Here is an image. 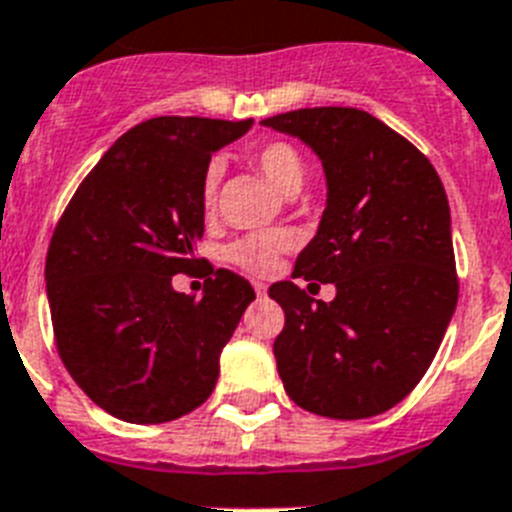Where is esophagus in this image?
I'll list each match as a JSON object with an SVG mask.
<instances>
[{"label": "esophagus", "instance_id": "obj_1", "mask_svg": "<svg viewBox=\"0 0 512 512\" xmlns=\"http://www.w3.org/2000/svg\"><path fill=\"white\" fill-rule=\"evenodd\" d=\"M255 291H257V296H265L268 286H265V283H260V281H255Z\"/></svg>", "mask_w": 512, "mask_h": 512}]
</instances>
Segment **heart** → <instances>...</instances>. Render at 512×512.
<instances>
[{
	"mask_svg": "<svg viewBox=\"0 0 512 512\" xmlns=\"http://www.w3.org/2000/svg\"><path fill=\"white\" fill-rule=\"evenodd\" d=\"M249 163L255 166L270 184H276L283 195H296L307 176V161L302 150L283 137L260 140L247 150ZM221 190V163L210 161L200 176V205L205 213H213ZM294 239L286 229H268L244 234L223 247V260L242 268L249 276H270L278 268L283 252H289Z\"/></svg>",
	"mask_w": 512,
	"mask_h": 512,
	"instance_id": "b5f03b06",
	"label": "heart"
}]
</instances>
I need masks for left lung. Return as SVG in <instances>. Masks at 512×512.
I'll list each match as a JSON object with an SVG mask.
<instances>
[{"label":"left lung","instance_id":"1","mask_svg":"<svg viewBox=\"0 0 512 512\" xmlns=\"http://www.w3.org/2000/svg\"><path fill=\"white\" fill-rule=\"evenodd\" d=\"M263 124L302 137L328 176V208L291 278L336 283V299L294 281L268 289L286 315L273 343L283 388L330 419L382 414L419 385L458 302L445 187L422 150L362 109L315 106Z\"/></svg>","mask_w":512,"mask_h":512}]
</instances>
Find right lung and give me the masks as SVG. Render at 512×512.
<instances>
[{"instance_id":"1","label":"right lung","mask_w":512,"mask_h":512,"mask_svg":"<svg viewBox=\"0 0 512 512\" xmlns=\"http://www.w3.org/2000/svg\"><path fill=\"white\" fill-rule=\"evenodd\" d=\"M252 119L156 117L124 132L64 208L46 255L59 359L90 401L161 424L208 401L218 359L255 289L210 268L205 294H179L203 236L200 176Z\"/></svg>"}]
</instances>
